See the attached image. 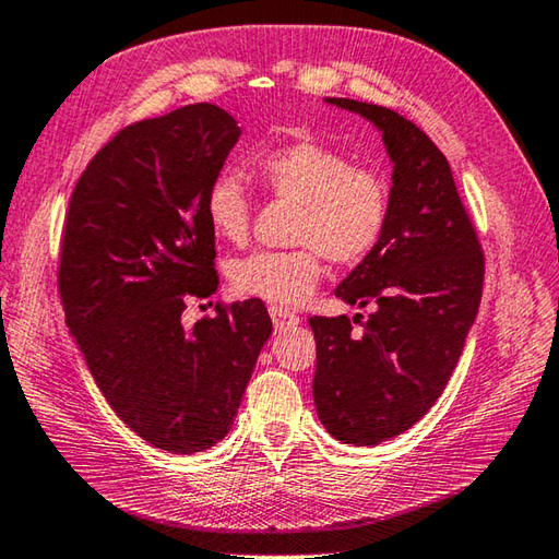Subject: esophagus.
Instances as JSON below:
<instances>
[{"label":"esophagus","instance_id":"esophagus-1","mask_svg":"<svg viewBox=\"0 0 559 559\" xmlns=\"http://www.w3.org/2000/svg\"><path fill=\"white\" fill-rule=\"evenodd\" d=\"M269 314H271L273 324H276V330H283V326H290V324H298L300 322L298 314L286 310V308H278V305H271Z\"/></svg>","mask_w":559,"mask_h":559}]
</instances>
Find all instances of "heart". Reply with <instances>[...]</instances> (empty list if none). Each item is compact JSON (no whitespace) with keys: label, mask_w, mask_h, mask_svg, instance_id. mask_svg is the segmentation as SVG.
Returning <instances> with one entry per match:
<instances>
[{"label":"heart","mask_w":559,"mask_h":559,"mask_svg":"<svg viewBox=\"0 0 559 559\" xmlns=\"http://www.w3.org/2000/svg\"><path fill=\"white\" fill-rule=\"evenodd\" d=\"M259 183L276 201L293 203L286 251H251L229 261V288L242 298L295 308L322 278V257L338 266L360 264L378 247L390 217V183L366 164H352L342 150L300 138L259 152ZM213 235L242 245L249 235L251 199L242 179L215 174L203 195Z\"/></svg>","instance_id":"obj_1"}]
</instances>
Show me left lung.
<instances>
[{
	"instance_id": "8db88e82",
	"label": "left lung",
	"mask_w": 559,
	"mask_h": 559,
	"mask_svg": "<svg viewBox=\"0 0 559 559\" xmlns=\"http://www.w3.org/2000/svg\"><path fill=\"white\" fill-rule=\"evenodd\" d=\"M330 104L376 123L395 164L385 233L334 290L348 305L373 302L376 312L360 332L346 314L310 320L317 417L336 441L376 445L441 397L477 317L485 254L448 159L421 128L385 106Z\"/></svg>"
}]
</instances>
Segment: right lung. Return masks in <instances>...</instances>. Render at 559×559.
I'll use <instances>...</instances> for the list:
<instances>
[{
  "mask_svg": "<svg viewBox=\"0 0 559 559\" xmlns=\"http://www.w3.org/2000/svg\"><path fill=\"white\" fill-rule=\"evenodd\" d=\"M239 133L215 104L126 126L64 215L58 290L74 342L120 421L179 455L225 439L271 334L257 298L181 324L186 302L217 290L203 195Z\"/></svg>",
  "mask_w": 559,
  "mask_h": 559,
  "instance_id": "add662e5",
  "label": "right lung"
}]
</instances>
